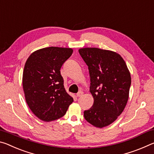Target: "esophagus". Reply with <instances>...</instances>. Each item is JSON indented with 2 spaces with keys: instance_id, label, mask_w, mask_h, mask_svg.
Segmentation results:
<instances>
[{
  "instance_id": "obj_1",
  "label": "esophagus",
  "mask_w": 154,
  "mask_h": 154,
  "mask_svg": "<svg viewBox=\"0 0 154 154\" xmlns=\"http://www.w3.org/2000/svg\"><path fill=\"white\" fill-rule=\"evenodd\" d=\"M82 95H83V92H82V91H80L79 92H78V93H77V94H76L77 97H81Z\"/></svg>"
}]
</instances>
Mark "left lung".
<instances>
[{"label": "left lung", "mask_w": 154, "mask_h": 154, "mask_svg": "<svg viewBox=\"0 0 154 154\" xmlns=\"http://www.w3.org/2000/svg\"><path fill=\"white\" fill-rule=\"evenodd\" d=\"M79 54L89 68L90 92L94 99L92 107L85 110L88 122L97 128L110 125L126 106L131 76L123 58L110 50L85 48Z\"/></svg>", "instance_id": "8db88e82"}]
</instances>
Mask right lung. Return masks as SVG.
I'll list each match as a JSON object with an SVG mask.
<instances>
[{
	"instance_id": "right-lung-1",
	"label": "right lung",
	"mask_w": 154,
	"mask_h": 154,
	"mask_svg": "<svg viewBox=\"0 0 154 154\" xmlns=\"http://www.w3.org/2000/svg\"><path fill=\"white\" fill-rule=\"evenodd\" d=\"M72 52L71 48H45L32 53L25 63L22 85L26 103L44 122L62 117L74 101L65 91L60 71Z\"/></svg>"
}]
</instances>
